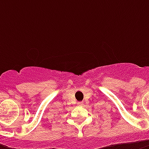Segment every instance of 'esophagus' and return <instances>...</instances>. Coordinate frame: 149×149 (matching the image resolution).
<instances>
[{
    "label": "esophagus",
    "instance_id": "esophagus-1",
    "mask_svg": "<svg viewBox=\"0 0 149 149\" xmlns=\"http://www.w3.org/2000/svg\"><path fill=\"white\" fill-rule=\"evenodd\" d=\"M77 104H78V105H79V106H82V105H83V104H84V102H78V103H77Z\"/></svg>",
    "mask_w": 149,
    "mask_h": 149
}]
</instances>
